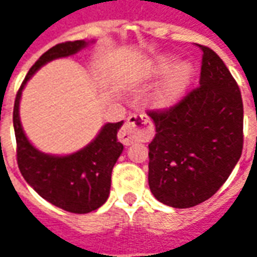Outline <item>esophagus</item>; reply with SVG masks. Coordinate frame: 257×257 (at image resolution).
<instances>
[{
	"mask_svg": "<svg viewBox=\"0 0 257 257\" xmlns=\"http://www.w3.org/2000/svg\"><path fill=\"white\" fill-rule=\"evenodd\" d=\"M151 126L150 118L145 114H131L121 131L118 132V140L125 146L132 145L140 139L145 131Z\"/></svg>",
	"mask_w": 257,
	"mask_h": 257,
	"instance_id": "1",
	"label": "esophagus"
}]
</instances>
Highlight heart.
<instances>
[{
  "label": "heart",
  "mask_w": 257,
  "mask_h": 257,
  "mask_svg": "<svg viewBox=\"0 0 257 257\" xmlns=\"http://www.w3.org/2000/svg\"><path fill=\"white\" fill-rule=\"evenodd\" d=\"M173 66V59L161 58L156 60L150 67V75H162L167 74ZM193 77V67L189 63H179L169 73L168 78L157 93V103L160 106H171L183 95L186 88L189 86L190 79Z\"/></svg>",
  "instance_id": "1"
}]
</instances>
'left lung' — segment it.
Wrapping results in <instances>:
<instances>
[{
	"label": "left lung",
	"mask_w": 257,
	"mask_h": 257,
	"mask_svg": "<svg viewBox=\"0 0 257 257\" xmlns=\"http://www.w3.org/2000/svg\"><path fill=\"white\" fill-rule=\"evenodd\" d=\"M202 51L199 85L162 110L149 145V186L160 202L191 208L209 199L237 165L243 146L241 90L210 48Z\"/></svg>",
	"instance_id": "8db88e82"
}]
</instances>
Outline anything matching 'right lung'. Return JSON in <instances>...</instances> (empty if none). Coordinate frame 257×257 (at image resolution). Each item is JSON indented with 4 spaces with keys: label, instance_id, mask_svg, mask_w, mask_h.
I'll return each mask as SVG.
<instances>
[{
    "label": "right lung",
    "instance_id": "right-lung-1",
    "mask_svg": "<svg viewBox=\"0 0 257 257\" xmlns=\"http://www.w3.org/2000/svg\"><path fill=\"white\" fill-rule=\"evenodd\" d=\"M86 45L88 42L78 40L48 49L29 70L14 106L16 157L22 176L42 198L71 213H89L108 198L112 168L123 150L122 143L117 139L122 121L106 123L95 140L82 150L64 157L49 156L37 150L26 138L19 118V101L26 82L38 68L53 59L74 55Z\"/></svg>",
    "mask_w": 257,
    "mask_h": 257
}]
</instances>
